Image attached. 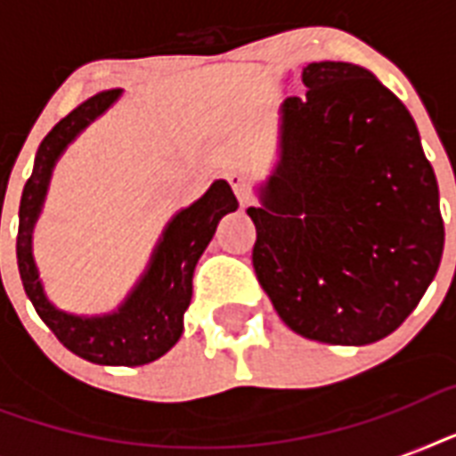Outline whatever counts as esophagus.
Listing matches in <instances>:
<instances>
[{"instance_id": "1", "label": "esophagus", "mask_w": 456, "mask_h": 456, "mask_svg": "<svg viewBox=\"0 0 456 456\" xmlns=\"http://www.w3.org/2000/svg\"><path fill=\"white\" fill-rule=\"evenodd\" d=\"M227 182H229V186L234 189L236 199L241 200V203L248 199V184H246V177H243L241 172H236V170L227 172Z\"/></svg>"}]
</instances>
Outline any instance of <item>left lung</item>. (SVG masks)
I'll return each mask as SVG.
<instances>
[{
    "mask_svg": "<svg viewBox=\"0 0 456 456\" xmlns=\"http://www.w3.org/2000/svg\"><path fill=\"white\" fill-rule=\"evenodd\" d=\"M281 103V158L248 208L253 267L296 333L367 346L410 317L438 272V182L410 110L343 61L303 68Z\"/></svg>",
    "mask_w": 456,
    "mask_h": 456,
    "instance_id": "1",
    "label": "left lung"
}]
</instances>
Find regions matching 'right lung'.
<instances>
[{"label": "right lung", "mask_w": 456, "mask_h": 456, "mask_svg": "<svg viewBox=\"0 0 456 456\" xmlns=\"http://www.w3.org/2000/svg\"><path fill=\"white\" fill-rule=\"evenodd\" d=\"M120 96V89H106L70 110L39 144L35 167L25 182L18 210L16 256L20 281L30 303L53 336L77 357L109 367H139L165 354L182 336V319L191 303L193 267L213 239L217 222L236 210V196L224 179H217L193 206L177 213L165 229L144 279L118 312L106 317H75L56 310L46 300L32 263V227L42 210L53 163L89 123Z\"/></svg>", "instance_id": "add662e5"}]
</instances>
